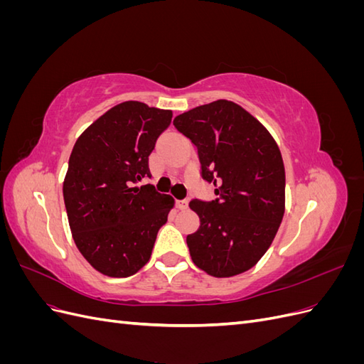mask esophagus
I'll return each instance as SVG.
<instances>
[{
  "label": "esophagus",
  "mask_w": 364,
  "mask_h": 364,
  "mask_svg": "<svg viewBox=\"0 0 364 364\" xmlns=\"http://www.w3.org/2000/svg\"><path fill=\"white\" fill-rule=\"evenodd\" d=\"M176 206H178L179 209H182V211H183V209H186V208H188V200H186V199L178 200V202H176Z\"/></svg>",
  "instance_id": "34e87169"
}]
</instances>
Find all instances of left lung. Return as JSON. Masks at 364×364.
Here are the masks:
<instances>
[{"mask_svg":"<svg viewBox=\"0 0 364 364\" xmlns=\"http://www.w3.org/2000/svg\"><path fill=\"white\" fill-rule=\"evenodd\" d=\"M174 127L197 149L214 200L193 199L200 226L186 237L199 269L228 278L255 266L284 215L285 171L272 135L243 107L217 100L178 115Z\"/></svg>","mask_w":364,"mask_h":364,"instance_id":"1","label":"left lung"}]
</instances>
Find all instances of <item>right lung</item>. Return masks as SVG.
I'll return each instance as SVG.
<instances>
[{
  "mask_svg": "<svg viewBox=\"0 0 364 364\" xmlns=\"http://www.w3.org/2000/svg\"><path fill=\"white\" fill-rule=\"evenodd\" d=\"M171 111L124 102L75 141L63 182L68 222L85 259L103 274L127 278L150 259L174 200L147 183L149 156Z\"/></svg>",
  "mask_w": 364,
  "mask_h": 364,
  "instance_id": "1",
  "label": "right lung"
}]
</instances>
